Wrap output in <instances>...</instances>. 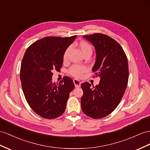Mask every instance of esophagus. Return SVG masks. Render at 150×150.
I'll return each mask as SVG.
<instances>
[{
  "instance_id": "esophagus-1",
  "label": "esophagus",
  "mask_w": 150,
  "mask_h": 150,
  "mask_svg": "<svg viewBox=\"0 0 150 150\" xmlns=\"http://www.w3.org/2000/svg\"><path fill=\"white\" fill-rule=\"evenodd\" d=\"M74 83L75 84V86L76 88L79 87L80 86V84H81V82L78 79H74Z\"/></svg>"
}]
</instances>
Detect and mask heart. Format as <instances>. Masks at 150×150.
<instances>
[{
	"label": "heart",
	"mask_w": 150,
	"mask_h": 150,
	"mask_svg": "<svg viewBox=\"0 0 150 150\" xmlns=\"http://www.w3.org/2000/svg\"><path fill=\"white\" fill-rule=\"evenodd\" d=\"M78 47L80 51L82 53L83 56L91 55L93 52V47L89 42L85 40H80L77 44ZM71 47H68L65 50L63 56V59L64 61H66L68 57L69 53H70ZM88 68L86 66H80V65H74L68 70V74L72 75L76 78H79L84 73L87 72Z\"/></svg>",
	"instance_id": "obj_1"
}]
</instances>
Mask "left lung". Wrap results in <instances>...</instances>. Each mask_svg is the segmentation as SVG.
I'll return each instance as SVG.
<instances>
[{"instance_id": "obj_1", "label": "left lung", "mask_w": 150, "mask_h": 150, "mask_svg": "<svg viewBox=\"0 0 150 150\" xmlns=\"http://www.w3.org/2000/svg\"><path fill=\"white\" fill-rule=\"evenodd\" d=\"M83 38L96 49L93 71L100 77V82L95 87L87 82L81 84V107L87 116L99 119L113 112L125 93L129 80L127 57L122 46L105 34L85 35Z\"/></svg>"}]
</instances>
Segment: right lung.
<instances>
[{"label": "right lung", "instance_id": "1", "mask_svg": "<svg viewBox=\"0 0 150 150\" xmlns=\"http://www.w3.org/2000/svg\"><path fill=\"white\" fill-rule=\"evenodd\" d=\"M47 37L30 45L23 57L20 69L21 87L28 104L42 118L60 117L66 109L69 95L75 86L64 76L59 83L52 81L53 70L62 67L66 49L76 38Z\"/></svg>", "mask_w": 150, "mask_h": 150}]
</instances>
